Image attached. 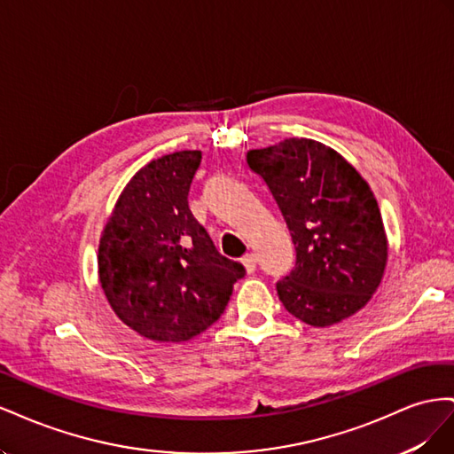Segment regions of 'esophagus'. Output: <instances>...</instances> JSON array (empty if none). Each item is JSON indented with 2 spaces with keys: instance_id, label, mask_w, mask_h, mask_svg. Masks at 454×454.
I'll use <instances>...</instances> for the list:
<instances>
[{
  "instance_id": "obj_1",
  "label": "esophagus",
  "mask_w": 454,
  "mask_h": 454,
  "mask_svg": "<svg viewBox=\"0 0 454 454\" xmlns=\"http://www.w3.org/2000/svg\"><path fill=\"white\" fill-rule=\"evenodd\" d=\"M242 265H244V269L248 270V272H254L255 270V267H257V255L255 254H246L244 257H242Z\"/></svg>"
}]
</instances>
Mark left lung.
Segmentation results:
<instances>
[{
	"label": "left lung",
	"instance_id": "1",
	"mask_svg": "<svg viewBox=\"0 0 454 454\" xmlns=\"http://www.w3.org/2000/svg\"><path fill=\"white\" fill-rule=\"evenodd\" d=\"M295 244V269L277 284L286 310L327 327L362 310L384 277L388 239L377 199L352 164L309 138L250 149Z\"/></svg>",
	"mask_w": 454,
	"mask_h": 454
}]
</instances>
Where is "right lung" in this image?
<instances>
[{
  "mask_svg": "<svg viewBox=\"0 0 454 454\" xmlns=\"http://www.w3.org/2000/svg\"><path fill=\"white\" fill-rule=\"evenodd\" d=\"M200 151L147 162L122 189L98 246L109 307L136 333L185 342L223 314L244 267L215 250L189 210Z\"/></svg>",
  "mask_w": 454,
  "mask_h": 454,
  "instance_id": "obj_1",
  "label": "right lung"
}]
</instances>
